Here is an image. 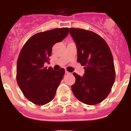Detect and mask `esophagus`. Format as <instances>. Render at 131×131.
<instances>
[{
    "label": "esophagus",
    "mask_w": 131,
    "mask_h": 131,
    "mask_svg": "<svg viewBox=\"0 0 131 131\" xmlns=\"http://www.w3.org/2000/svg\"><path fill=\"white\" fill-rule=\"evenodd\" d=\"M65 73L67 74V75H69V74H70V73L69 72H68V71H66L65 72Z\"/></svg>",
    "instance_id": "34e87169"
}]
</instances>
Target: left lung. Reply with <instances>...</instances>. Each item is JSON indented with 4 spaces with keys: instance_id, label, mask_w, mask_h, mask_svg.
<instances>
[{
    "instance_id": "1",
    "label": "left lung",
    "mask_w": 131,
    "mask_h": 131,
    "mask_svg": "<svg viewBox=\"0 0 131 131\" xmlns=\"http://www.w3.org/2000/svg\"><path fill=\"white\" fill-rule=\"evenodd\" d=\"M77 47V61L84 67L80 77L73 73L75 82L72 90L75 97L89 105L98 104L110 92L115 80L113 56L106 41L90 30L70 28Z\"/></svg>"
}]
</instances>
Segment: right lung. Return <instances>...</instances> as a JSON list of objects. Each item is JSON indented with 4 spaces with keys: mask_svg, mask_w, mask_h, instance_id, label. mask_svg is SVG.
<instances>
[{
    "mask_svg": "<svg viewBox=\"0 0 131 131\" xmlns=\"http://www.w3.org/2000/svg\"><path fill=\"white\" fill-rule=\"evenodd\" d=\"M68 28H59L37 33L22 47L17 61L16 80L24 96L37 105L52 101L65 70L54 71L44 67L49 62L52 47L68 35Z\"/></svg>",
    "mask_w": 131,
    "mask_h": 131,
    "instance_id": "add662e5",
    "label": "right lung"
}]
</instances>
